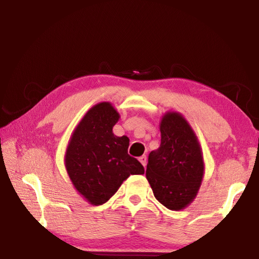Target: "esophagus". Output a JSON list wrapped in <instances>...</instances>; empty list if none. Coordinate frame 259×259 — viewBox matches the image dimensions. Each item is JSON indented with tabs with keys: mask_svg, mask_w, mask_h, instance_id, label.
Instances as JSON below:
<instances>
[{
	"mask_svg": "<svg viewBox=\"0 0 259 259\" xmlns=\"http://www.w3.org/2000/svg\"><path fill=\"white\" fill-rule=\"evenodd\" d=\"M139 162L144 165V168H145L146 163H147V157H146V155H142V156H140V157H139Z\"/></svg>",
	"mask_w": 259,
	"mask_h": 259,
	"instance_id": "1",
	"label": "esophagus"
}]
</instances>
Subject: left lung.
<instances>
[{
  "mask_svg": "<svg viewBox=\"0 0 259 259\" xmlns=\"http://www.w3.org/2000/svg\"><path fill=\"white\" fill-rule=\"evenodd\" d=\"M160 131V147L148 155L146 178L160 203L170 210H182L195 199L201 186L202 151L182 114L165 113Z\"/></svg>",
  "mask_w": 259,
  "mask_h": 259,
  "instance_id": "1",
  "label": "left lung"
}]
</instances>
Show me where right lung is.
I'll use <instances>...</instances> for the list:
<instances>
[{"label": "right lung", "mask_w": 259, "mask_h": 259, "mask_svg": "<svg viewBox=\"0 0 259 259\" xmlns=\"http://www.w3.org/2000/svg\"><path fill=\"white\" fill-rule=\"evenodd\" d=\"M119 119L111 103L95 105L74 130L65 154L74 187L94 205L107 202L130 175L145 172L142 163L128 154L129 138L113 134Z\"/></svg>", "instance_id": "add662e5"}]
</instances>
